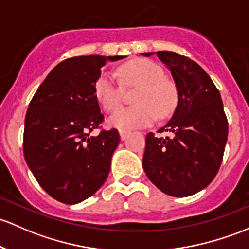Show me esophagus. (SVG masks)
I'll return each mask as SVG.
<instances>
[{
  "mask_svg": "<svg viewBox=\"0 0 249 249\" xmlns=\"http://www.w3.org/2000/svg\"><path fill=\"white\" fill-rule=\"evenodd\" d=\"M129 133H130V131H127V130H119V135H120V138H122L123 141H124L125 138H126L127 136H129Z\"/></svg>",
  "mask_w": 249,
  "mask_h": 249,
  "instance_id": "34e87169",
  "label": "esophagus"
}]
</instances>
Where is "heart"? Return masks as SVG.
I'll use <instances>...</instances> for the list:
<instances>
[{"instance_id":"1","label":"heart","mask_w":249,"mask_h":249,"mask_svg":"<svg viewBox=\"0 0 249 249\" xmlns=\"http://www.w3.org/2000/svg\"><path fill=\"white\" fill-rule=\"evenodd\" d=\"M120 80L126 86H138L135 106L123 107L109 118L111 126L120 130L145 127L158 118L167 117L178 104V89L164 77L163 69L155 62L136 58L118 68ZM96 100L107 112L116 111L122 103V87L109 72H103L94 83Z\"/></svg>"}]
</instances>
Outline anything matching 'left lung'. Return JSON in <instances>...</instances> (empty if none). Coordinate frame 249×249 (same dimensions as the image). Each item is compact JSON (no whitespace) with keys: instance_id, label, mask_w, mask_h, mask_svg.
<instances>
[{"instance_id":"8db88e82","label":"left lung","mask_w":249,"mask_h":249,"mask_svg":"<svg viewBox=\"0 0 249 249\" xmlns=\"http://www.w3.org/2000/svg\"><path fill=\"white\" fill-rule=\"evenodd\" d=\"M146 57L154 54L148 52ZM178 89L173 117L158 132L145 138L143 168L159 190L173 197L199 192L216 177L228 140V119L221 94L203 68L188 57L158 51Z\"/></svg>"}]
</instances>
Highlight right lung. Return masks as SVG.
Listing matches in <instances>:
<instances>
[{
    "mask_svg": "<svg viewBox=\"0 0 249 249\" xmlns=\"http://www.w3.org/2000/svg\"><path fill=\"white\" fill-rule=\"evenodd\" d=\"M123 56H78L59 63L28 105L23 155L38 184L64 204H77L104 185L119 144L117 129H100L104 116L94 83L107 61Z\"/></svg>",
    "mask_w": 249,
    "mask_h": 249,
    "instance_id": "obj_1",
    "label": "right lung"
}]
</instances>
